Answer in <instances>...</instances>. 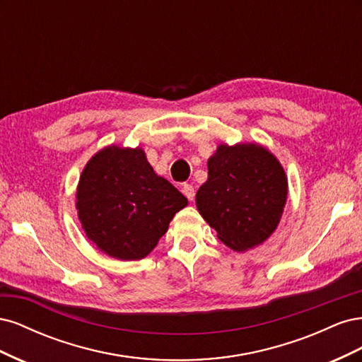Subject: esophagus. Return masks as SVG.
<instances>
[{"label": "esophagus", "mask_w": 362, "mask_h": 362, "mask_svg": "<svg viewBox=\"0 0 362 362\" xmlns=\"http://www.w3.org/2000/svg\"><path fill=\"white\" fill-rule=\"evenodd\" d=\"M181 190H182V193L187 196V199L189 201H193L194 199V189H193V185H190V184H182V187H181Z\"/></svg>", "instance_id": "34e87169"}]
</instances>
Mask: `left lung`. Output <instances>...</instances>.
Instances as JSON below:
<instances>
[{
	"instance_id": "obj_1",
	"label": "left lung",
	"mask_w": 362,
	"mask_h": 362,
	"mask_svg": "<svg viewBox=\"0 0 362 362\" xmlns=\"http://www.w3.org/2000/svg\"><path fill=\"white\" fill-rule=\"evenodd\" d=\"M208 178L196 206L218 240L237 252L259 246L275 233L288 181L279 160L259 144H221L208 158Z\"/></svg>"
}]
</instances>
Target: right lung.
<instances>
[{"mask_svg":"<svg viewBox=\"0 0 362 362\" xmlns=\"http://www.w3.org/2000/svg\"><path fill=\"white\" fill-rule=\"evenodd\" d=\"M75 208L87 238L105 255L145 258L189 201L152 169L141 148L108 145L84 166Z\"/></svg>","mask_w":362,"mask_h":362,"instance_id":"add662e5","label":"right lung"}]
</instances>
